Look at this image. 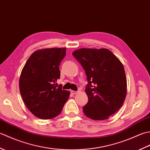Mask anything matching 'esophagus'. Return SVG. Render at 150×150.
I'll return each instance as SVG.
<instances>
[{"mask_svg": "<svg viewBox=\"0 0 150 150\" xmlns=\"http://www.w3.org/2000/svg\"><path fill=\"white\" fill-rule=\"evenodd\" d=\"M71 93L72 94V95H75V94H76V93H77V91H73V90H71Z\"/></svg>", "mask_w": 150, "mask_h": 150, "instance_id": "esophagus-1", "label": "esophagus"}]
</instances>
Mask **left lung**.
<instances>
[{
    "mask_svg": "<svg viewBox=\"0 0 150 150\" xmlns=\"http://www.w3.org/2000/svg\"><path fill=\"white\" fill-rule=\"evenodd\" d=\"M73 55L85 70L88 84L85 89L88 103L83 112L88 118L108 119L119 110L125 100L127 81L123 64L105 48H81Z\"/></svg>",
    "mask_w": 150,
    "mask_h": 150,
    "instance_id": "1",
    "label": "left lung"
}]
</instances>
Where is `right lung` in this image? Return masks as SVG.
<instances>
[{
	"mask_svg": "<svg viewBox=\"0 0 150 150\" xmlns=\"http://www.w3.org/2000/svg\"><path fill=\"white\" fill-rule=\"evenodd\" d=\"M66 49L37 50L22 70L19 79L21 96L28 109L39 119H50L59 115L69 97V91L62 90V85L57 83Z\"/></svg>",
	"mask_w": 150,
	"mask_h": 150,
	"instance_id": "add662e5",
	"label": "right lung"
}]
</instances>
